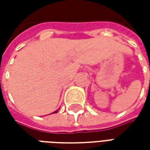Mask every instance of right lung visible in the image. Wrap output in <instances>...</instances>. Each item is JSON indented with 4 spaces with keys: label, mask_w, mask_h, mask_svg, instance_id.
Here are the masks:
<instances>
[{
    "label": "right lung",
    "mask_w": 150,
    "mask_h": 150,
    "mask_svg": "<svg viewBox=\"0 0 150 150\" xmlns=\"http://www.w3.org/2000/svg\"><path fill=\"white\" fill-rule=\"evenodd\" d=\"M59 109H58V110L54 111V112H52V113H57V112H59Z\"/></svg>",
    "instance_id": "add662e5"
}]
</instances>
